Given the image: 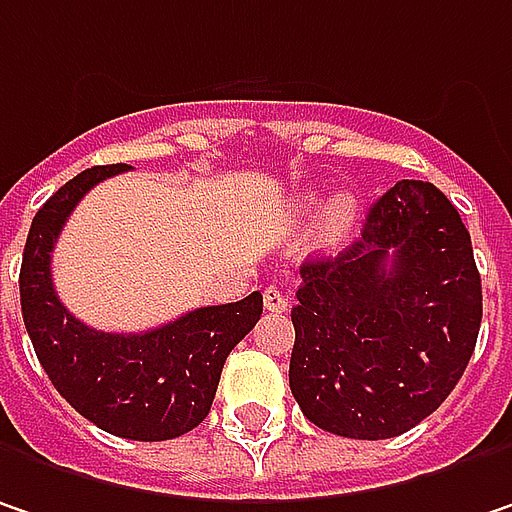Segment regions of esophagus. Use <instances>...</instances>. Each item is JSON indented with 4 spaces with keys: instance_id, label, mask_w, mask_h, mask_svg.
I'll list each match as a JSON object with an SVG mask.
<instances>
[{
    "instance_id": "1",
    "label": "esophagus",
    "mask_w": 512,
    "mask_h": 512,
    "mask_svg": "<svg viewBox=\"0 0 512 512\" xmlns=\"http://www.w3.org/2000/svg\"><path fill=\"white\" fill-rule=\"evenodd\" d=\"M263 304H266L269 313H284V310L290 307V299H287V293H284L281 287L269 284V287L263 290Z\"/></svg>"
}]
</instances>
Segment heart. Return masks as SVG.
<instances>
[{
  "mask_svg": "<svg viewBox=\"0 0 512 512\" xmlns=\"http://www.w3.org/2000/svg\"><path fill=\"white\" fill-rule=\"evenodd\" d=\"M354 225V202L351 196H340L331 202V208L322 216V237L325 243H340Z\"/></svg>",
  "mask_w": 512,
  "mask_h": 512,
  "instance_id": "b5f03b06",
  "label": "heart"
}]
</instances>
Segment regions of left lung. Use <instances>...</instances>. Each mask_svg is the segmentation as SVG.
Listing matches in <instances>:
<instances>
[{
	"instance_id": "obj_1",
	"label": "left lung",
	"mask_w": 512,
	"mask_h": 512,
	"mask_svg": "<svg viewBox=\"0 0 512 512\" xmlns=\"http://www.w3.org/2000/svg\"><path fill=\"white\" fill-rule=\"evenodd\" d=\"M481 275L457 208L398 181L343 255L307 260L290 390L322 431L390 440L457 387L481 331Z\"/></svg>"
}]
</instances>
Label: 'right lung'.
Instances as JSON below:
<instances>
[{
  "label": "right lung",
  "instance_id": "add662e5",
  "mask_svg": "<svg viewBox=\"0 0 512 512\" xmlns=\"http://www.w3.org/2000/svg\"><path fill=\"white\" fill-rule=\"evenodd\" d=\"M125 169H84L37 210L20 269L23 322L49 381L84 419L125 440H175L205 422L225 357L257 325L263 296L196 307L143 334H105L75 319L52 284V249L87 190Z\"/></svg>",
  "mask_w": 512,
  "mask_h": 512
}]
</instances>
